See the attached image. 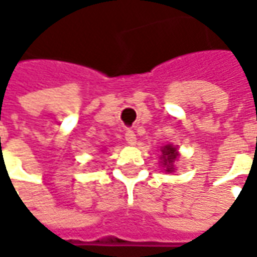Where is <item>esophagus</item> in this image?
Masks as SVG:
<instances>
[{
    "label": "esophagus",
    "mask_w": 257,
    "mask_h": 257,
    "mask_svg": "<svg viewBox=\"0 0 257 257\" xmlns=\"http://www.w3.org/2000/svg\"><path fill=\"white\" fill-rule=\"evenodd\" d=\"M124 139L127 141V144H130V146H134L136 143H137V136H136V133L133 132V130H125L124 133Z\"/></svg>",
    "instance_id": "1"
}]
</instances>
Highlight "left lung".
<instances>
[{
	"label": "left lung",
	"mask_w": 257,
	"mask_h": 257,
	"mask_svg": "<svg viewBox=\"0 0 257 257\" xmlns=\"http://www.w3.org/2000/svg\"><path fill=\"white\" fill-rule=\"evenodd\" d=\"M161 151H162V164H164V166H166L165 171L166 172H172V162L176 159V157H178L176 148L172 146H165L164 147V150H161Z\"/></svg>",
	"instance_id": "obj_1"
}]
</instances>
